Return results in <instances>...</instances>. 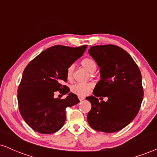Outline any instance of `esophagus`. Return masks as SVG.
<instances>
[{
  "label": "esophagus",
  "instance_id": "1",
  "mask_svg": "<svg viewBox=\"0 0 157 157\" xmlns=\"http://www.w3.org/2000/svg\"><path fill=\"white\" fill-rule=\"evenodd\" d=\"M78 98H79V100H80V101H82V100H83L85 99L82 96H78Z\"/></svg>",
  "mask_w": 157,
  "mask_h": 157
}]
</instances>
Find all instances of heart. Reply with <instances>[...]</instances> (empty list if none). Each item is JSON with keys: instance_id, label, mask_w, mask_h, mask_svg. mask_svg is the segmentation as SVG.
<instances>
[{"instance_id": "1", "label": "heart", "mask_w": 157, "mask_h": 157, "mask_svg": "<svg viewBox=\"0 0 157 157\" xmlns=\"http://www.w3.org/2000/svg\"><path fill=\"white\" fill-rule=\"evenodd\" d=\"M81 65L91 73L94 72L97 69L96 62L92 58H90V57H86V58H84L83 60H81ZM74 66L71 65V66H68L67 70H66V77H67L68 80H72ZM91 88H92V85L91 83H80V82H78V83L74 85L71 87V91L78 95H86L89 93Z\"/></svg>"}]
</instances>
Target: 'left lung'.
I'll list each match as a JSON object with an SVG mask.
<instances>
[{
	"instance_id": "left-lung-1",
	"label": "left lung",
	"mask_w": 157,
	"mask_h": 157,
	"mask_svg": "<svg viewBox=\"0 0 157 157\" xmlns=\"http://www.w3.org/2000/svg\"><path fill=\"white\" fill-rule=\"evenodd\" d=\"M89 55L100 67L101 80L94 96L86 97L91 104L88 113L89 125L105 133L120 131L136 117L143 99L140 70L127 52L115 45L91 46ZM106 96V102L97 97Z\"/></svg>"
}]
</instances>
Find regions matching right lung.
<instances>
[{
    "mask_svg": "<svg viewBox=\"0 0 157 157\" xmlns=\"http://www.w3.org/2000/svg\"><path fill=\"white\" fill-rule=\"evenodd\" d=\"M87 45L80 47L54 46L41 52L25 68L17 89L19 111L24 121L34 131L44 134L55 133L64 125L66 109L80 102L73 93L65 99L55 98L70 89L66 70L83 55Z\"/></svg>",
    "mask_w": 157,
    "mask_h": 157,
    "instance_id": "obj_1",
    "label": "right lung"
}]
</instances>
